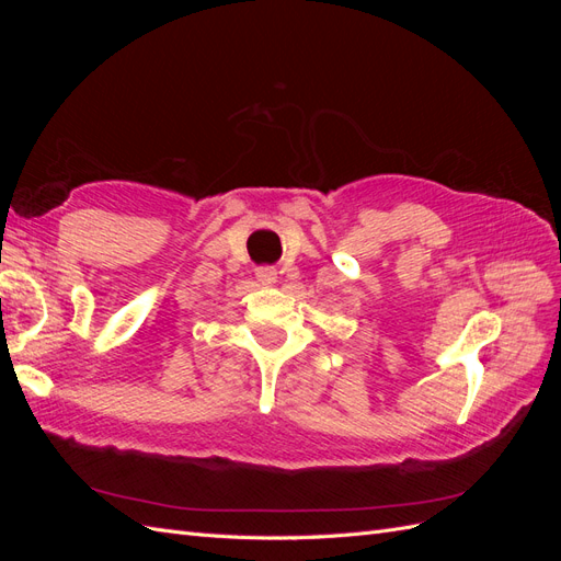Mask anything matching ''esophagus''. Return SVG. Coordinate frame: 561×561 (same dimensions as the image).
<instances>
[{"mask_svg": "<svg viewBox=\"0 0 561 561\" xmlns=\"http://www.w3.org/2000/svg\"><path fill=\"white\" fill-rule=\"evenodd\" d=\"M257 280L262 283V285H274L276 283V278H278V274H276V268H271V266H262V268H257Z\"/></svg>", "mask_w": 561, "mask_h": 561, "instance_id": "1", "label": "esophagus"}]
</instances>
